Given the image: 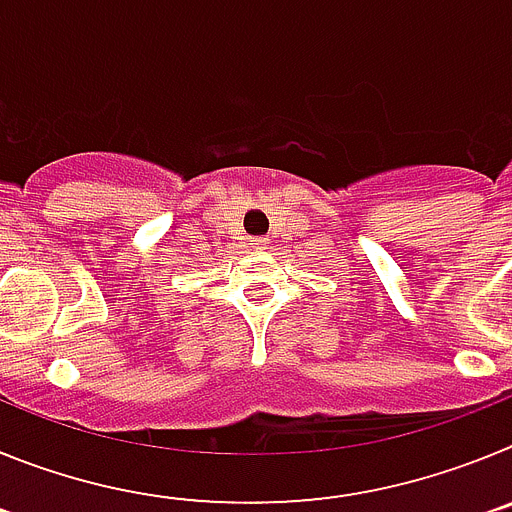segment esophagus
Here are the masks:
<instances>
[{"mask_svg": "<svg viewBox=\"0 0 512 512\" xmlns=\"http://www.w3.org/2000/svg\"><path fill=\"white\" fill-rule=\"evenodd\" d=\"M264 243H266V241H264V238H256V241H253V243H251V246H253V248H264Z\"/></svg>", "mask_w": 512, "mask_h": 512, "instance_id": "obj_1", "label": "esophagus"}]
</instances>
